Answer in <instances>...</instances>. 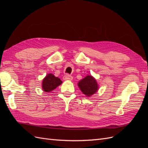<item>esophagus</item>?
<instances>
[{"label":"esophagus","mask_w":148,"mask_h":148,"mask_svg":"<svg viewBox=\"0 0 148 148\" xmlns=\"http://www.w3.org/2000/svg\"><path fill=\"white\" fill-rule=\"evenodd\" d=\"M64 79H65V80H72V79H73V77H72V76H71V75H65L64 77Z\"/></svg>","instance_id":"obj_1"}]
</instances>
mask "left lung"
<instances>
[{
  "label": "left lung",
  "mask_w": 148,
  "mask_h": 148,
  "mask_svg": "<svg viewBox=\"0 0 148 148\" xmlns=\"http://www.w3.org/2000/svg\"><path fill=\"white\" fill-rule=\"evenodd\" d=\"M78 85L81 91L87 96H91L98 90L96 80L91 75L86 76L79 81Z\"/></svg>",
  "instance_id": "1"
}]
</instances>
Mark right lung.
Returning a JSON list of instances; mask_svg holds the SVG:
<instances>
[{
	"mask_svg": "<svg viewBox=\"0 0 148 148\" xmlns=\"http://www.w3.org/2000/svg\"><path fill=\"white\" fill-rule=\"evenodd\" d=\"M62 83L60 78L52 74H48L42 81V89L45 92H51Z\"/></svg>",
	"mask_w": 148,
	"mask_h": 148,
	"instance_id": "right-lung-1",
	"label": "right lung"
}]
</instances>
